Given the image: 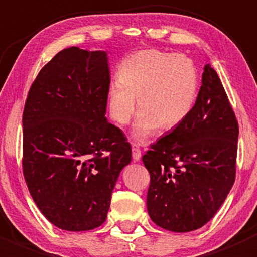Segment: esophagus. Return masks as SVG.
<instances>
[{"label":"esophagus","mask_w":257,"mask_h":257,"mask_svg":"<svg viewBox=\"0 0 257 257\" xmlns=\"http://www.w3.org/2000/svg\"><path fill=\"white\" fill-rule=\"evenodd\" d=\"M132 152H133V160H134V162H139V160H141L142 154H141V149L138 148V145H136V144L132 145Z\"/></svg>","instance_id":"34e87169"}]
</instances>
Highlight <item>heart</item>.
Instances as JSON below:
<instances>
[{
	"instance_id": "heart-1",
	"label": "heart",
	"mask_w": 257,
	"mask_h": 257,
	"mask_svg": "<svg viewBox=\"0 0 257 257\" xmlns=\"http://www.w3.org/2000/svg\"><path fill=\"white\" fill-rule=\"evenodd\" d=\"M119 83L109 85L107 104L119 125L139 110L132 138L144 142L162 126L173 129L193 109L198 94V73L193 62L180 54L147 49L137 52L119 67Z\"/></svg>"
}]
</instances>
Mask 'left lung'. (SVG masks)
Masks as SVG:
<instances>
[{"label": "left lung", "mask_w": 257, "mask_h": 257, "mask_svg": "<svg viewBox=\"0 0 257 257\" xmlns=\"http://www.w3.org/2000/svg\"><path fill=\"white\" fill-rule=\"evenodd\" d=\"M237 138L221 80L205 64L191 112L143 155L150 174L148 214L158 226L189 232L214 217L234 185Z\"/></svg>", "instance_id": "1"}]
</instances>
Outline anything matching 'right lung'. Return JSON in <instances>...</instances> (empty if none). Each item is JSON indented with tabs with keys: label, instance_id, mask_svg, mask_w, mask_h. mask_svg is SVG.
I'll list each match as a JSON object with an SVG mask.
<instances>
[{
	"label": "right lung",
	"instance_id": "add662e5",
	"mask_svg": "<svg viewBox=\"0 0 257 257\" xmlns=\"http://www.w3.org/2000/svg\"><path fill=\"white\" fill-rule=\"evenodd\" d=\"M108 54L69 47L33 82L23 110V175L54 226L87 231L107 219L131 144L108 121Z\"/></svg>",
	"mask_w": 257,
	"mask_h": 257
}]
</instances>
